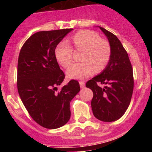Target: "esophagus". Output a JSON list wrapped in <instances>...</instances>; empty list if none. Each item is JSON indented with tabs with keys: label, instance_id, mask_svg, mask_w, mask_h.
Returning <instances> with one entry per match:
<instances>
[{
	"label": "esophagus",
	"instance_id": "34e87169",
	"mask_svg": "<svg viewBox=\"0 0 152 152\" xmlns=\"http://www.w3.org/2000/svg\"><path fill=\"white\" fill-rule=\"evenodd\" d=\"M79 84H80V88H84V87H85V84H84V81H80V82H79Z\"/></svg>",
	"mask_w": 152,
	"mask_h": 152
}]
</instances>
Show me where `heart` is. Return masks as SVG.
I'll list each match as a JSON object with an SVG mask.
<instances>
[{"label":"heart","instance_id":"heart-1","mask_svg":"<svg viewBox=\"0 0 152 152\" xmlns=\"http://www.w3.org/2000/svg\"><path fill=\"white\" fill-rule=\"evenodd\" d=\"M75 49L83 51L80 62L72 64L67 71V77L71 79H83L93 72H101L107 66L111 57V45L107 40L91 30H82L72 37ZM56 58L64 68L72 61L73 50L67 42H61L56 49Z\"/></svg>","mask_w":152,"mask_h":152}]
</instances>
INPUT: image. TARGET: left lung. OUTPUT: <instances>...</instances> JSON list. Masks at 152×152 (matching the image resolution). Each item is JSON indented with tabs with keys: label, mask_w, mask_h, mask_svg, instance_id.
<instances>
[{
	"label": "left lung",
	"mask_w": 152,
	"mask_h": 152,
	"mask_svg": "<svg viewBox=\"0 0 152 152\" xmlns=\"http://www.w3.org/2000/svg\"><path fill=\"white\" fill-rule=\"evenodd\" d=\"M111 45V57L101 74L86 83L94 96L91 107L100 121H116L123 116L129 106L134 88L132 67L128 53L121 42L112 33L100 27ZM99 83L104 84L101 88Z\"/></svg>",
	"instance_id": "8db88e82"
}]
</instances>
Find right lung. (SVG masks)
I'll return each instance as SVG.
<instances>
[{
  "label": "right lung",
  "instance_id": "add662e5",
  "mask_svg": "<svg viewBox=\"0 0 152 152\" xmlns=\"http://www.w3.org/2000/svg\"><path fill=\"white\" fill-rule=\"evenodd\" d=\"M73 29L40 31L23 45L17 64L19 95L33 119L54 129L71 117L70 102L80 91L77 80H70L58 91L64 79L56 58L57 45Z\"/></svg>",
  "mask_w": 152,
  "mask_h": 152
}]
</instances>
